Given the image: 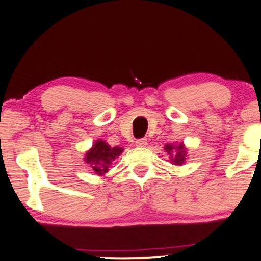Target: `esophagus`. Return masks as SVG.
<instances>
[{"label": "esophagus", "instance_id": "34e87169", "mask_svg": "<svg viewBox=\"0 0 261 261\" xmlns=\"http://www.w3.org/2000/svg\"><path fill=\"white\" fill-rule=\"evenodd\" d=\"M136 145L137 146H140V147H144L147 145V139H145V138H141V139H138L136 141Z\"/></svg>", "mask_w": 261, "mask_h": 261}]
</instances>
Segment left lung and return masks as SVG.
I'll return each instance as SVG.
<instances>
[{
    "label": "left lung",
    "instance_id": "8db88e82",
    "mask_svg": "<svg viewBox=\"0 0 261 261\" xmlns=\"http://www.w3.org/2000/svg\"><path fill=\"white\" fill-rule=\"evenodd\" d=\"M165 150L168 152L169 159L172 160V163L175 166H181L185 163L186 160V147L182 143L179 145H172V144H167Z\"/></svg>",
    "mask_w": 261,
    "mask_h": 261
}]
</instances>
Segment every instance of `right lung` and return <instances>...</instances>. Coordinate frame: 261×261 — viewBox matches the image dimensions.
I'll list each match as a JSON object with an SVG mask.
<instances>
[{
  "label": "right lung",
  "mask_w": 261,
  "mask_h": 261,
  "mask_svg": "<svg viewBox=\"0 0 261 261\" xmlns=\"http://www.w3.org/2000/svg\"><path fill=\"white\" fill-rule=\"evenodd\" d=\"M122 152H123L122 147H111L104 140L98 139L92 149L87 151L85 162L91 166L96 175H104L105 173H108L112 161L117 159Z\"/></svg>",
  "instance_id": "add662e5"
}]
</instances>
